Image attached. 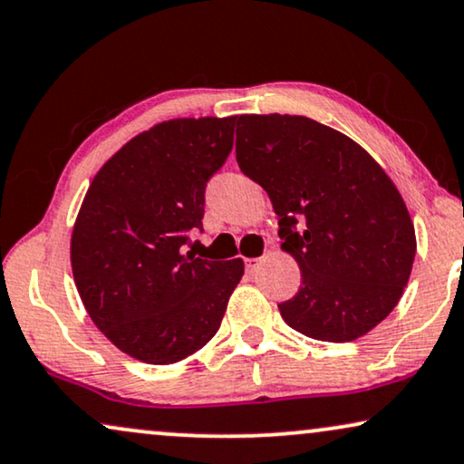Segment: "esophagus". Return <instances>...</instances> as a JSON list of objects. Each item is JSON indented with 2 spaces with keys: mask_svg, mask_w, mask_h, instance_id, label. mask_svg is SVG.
Returning a JSON list of instances; mask_svg holds the SVG:
<instances>
[{
  "mask_svg": "<svg viewBox=\"0 0 464 464\" xmlns=\"http://www.w3.org/2000/svg\"><path fill=\"white\" fill-rule=\"evenodd\" d=\"M244 263H246V271H248V274H255L258 265H261V258H246Z\"/></svg>",
  "mask_w": 464,
  "mask_h": 464,
  "instance_id": "34e87169",
  "label": "esophagus"
}]
</instances>
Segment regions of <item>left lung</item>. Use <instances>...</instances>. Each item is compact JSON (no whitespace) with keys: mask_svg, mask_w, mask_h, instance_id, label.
Masks as SVG:
<instances>
[{"mask_svg":"<svg viewBox=\"0 0 464 464\" xmlns=\"http://www.w3.org/2000/svg\"><path fill=\"white\" fill-rule=\"evenodd\" d=\"M239 169L267 190L301 286L280 314L320 342H354L399 304L416 256L403 197L365 148L307 116L242 114ZM302 228L295 231V225Z\"/></svg>","mask_w":464,"mask_h":464,"instance_id":"left-lung-1","label":"left lung"}]
</instances>
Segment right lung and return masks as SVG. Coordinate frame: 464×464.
<instances>
[{
	"label": "right lung",
	"mask_w": 464,
	"mask_h": 464,
	"mask_svg": "<svg viewBox=\"0 0 464 464\" xmlns=\"http://www.w3.org/2000/svg\"><path fill=\"white\" fill-rule=\"evenodd\" d=\"M237 116L174 119L135 135L92 178L72 231V274L99 331L148 365H171L216 335L244 261L197 258L206 184Z\"/></svg>",
	"instance_id": "add662e5"
}]
</instances>
